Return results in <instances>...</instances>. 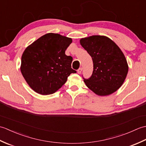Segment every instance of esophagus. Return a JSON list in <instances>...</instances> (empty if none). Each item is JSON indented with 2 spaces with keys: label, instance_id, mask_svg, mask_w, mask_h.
I'll use <instances>...</instances> for the list:
<instances>
[{
  "label": "esophagus",
  "instance_id": "esophagus-1",
  "mask_svg": "<svg viewBox=\"0 0 146 146\" xmlns=\"http://www.w3.org/2000/svg\"><path fill=\"white\" fill-rule=\"evenodd\" d=\"M82 71V68H80L79 69H78V70H77V72H78V74H81Z\"/></svg>",
  "mask_w": 146,
  "mask_h": 146
}]
</instances>
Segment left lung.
<instances>
[{
  "mask_svg": "<svg viewBox=\"0 0 146 146\" xmlns=\"http://www.w3.org/2000/svg\"><path fill=\"white\" fill-rule=\"evenodd\" d=\"M80 42L91 56L94 63L91 77L84 79L86 86L99 96L116 92L124 82L129 70L120 48L105 36H92L82 38Z\"/></svg>",
  "mask_w": 146,
  "mask_h": 146,
  "instance_id": "8db88e82",
  "label": "left lung"
}]
</instances>
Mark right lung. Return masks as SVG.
I'll list each match as a JSON object with an SVG mask.
<instances>
[{"mask_svg":"<svg viewBox=\"0 0 146 146\" xmlns=\"http://www.w3.org/2000/svg\"><path fill=\"white\" fill-rule=\"evenodd\" d=\"M72 39L48 33L27 46L21 58V71L34 91L42 95L52 94L67 81L73 58L65 54Z\"/></svg>","mask_w":146,"mask_h":146,"instance_id":"1","label":"right lung"}]
</instances>
